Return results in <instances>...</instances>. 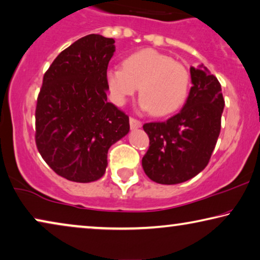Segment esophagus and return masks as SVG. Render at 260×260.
<instances>
[{"label":"esophagus","mask_w":260,"mask_h":260,"mask_svg":"<svg viewBox=\"0 0 260 260\" xmlns=\"http://www.w3.org/2000/svg\"><path fill=\"white\" fill-rule=\"evenodd\" d=\"M129 125H131V128L132 129H137V128H140L142 126L141 121H139V120L134 119V118H131L129 119Z\"/></svg>","instance_id":"34e87169"}]
</instances>
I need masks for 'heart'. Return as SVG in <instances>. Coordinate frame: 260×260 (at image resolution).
Here are the masks:
<instances>
[{
    "instance_id": "heart-1",
    "label": "heart",
    "mask_w": 260,
    "mask_h": 260,
    "mask_svg": "<svg viewBox=\"0 0 260 260\" xmlns=\"http://www.w3.org/2000/svg\"><path fill=\"white\" fill-rule=\"evenodd\" d=\"M106 85L115 105H125L139 88L141 109L166 116L185 104L189 74L171 56L147 48L127 55L122 68H109Z\"/></svg>"
}]
</instances>
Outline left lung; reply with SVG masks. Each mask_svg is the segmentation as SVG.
Segmentation results:
<instances>
[{
	"instance_id": "1",
	"label": "left lung",
	"mask_w": 260,
	"mask_h": 260,
	"mask_svg": "<svg viewBox=\"0 0 260 260\" xmlns=\"http://www.w3.org/2000/svg\"><path fill=\"white\" fill-rule=\"evenodd\" d=\"M192 87L186 104L165 122L145 123L149 148L142 168L162 185L187 181L207 166L217 144L225 101L218 79L200 64L189 68Z\"/></svg>"
}]
</instances>
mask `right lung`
I'll use <instances>...</instances> for the list:
<instances>
[{"label":"right lung","mask_w":260,"mask_h":260,"mask_svg":"<svg viewBox=\"0 0 260 260\" xmlns=\"http://www.w3.org/2000/svg\"><path fill=\"white\" fill-rule=\"evenodd\" d=\"M115 41L79 39L50 64L36 105L35 141L48 166L67 180L105 174L109 147L129 132V119L107 101L106 73Z\"/></svg>","instance_id":"obj_1"}]
</instances>
